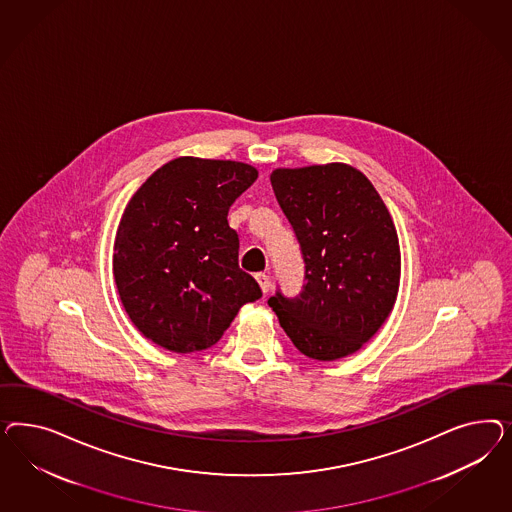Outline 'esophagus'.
I'll return each instance as SVG.
<instances>
[{"instance_id":"34e87169","label":"esophagus","mask_w":512,"mask_h":512,"mask_svg":"<svg viewBox=\"0 0 512 512\" xmlns=\"http://www.w3.org/2000/svg\"><path fill=\"white\" fill-rule=\"evenodd\" d=\"M257 279V283H259V287H261V291H263L264 295L270 291V278L266 276V274H257L255 276Z\"/></svg>"}]
</instances>
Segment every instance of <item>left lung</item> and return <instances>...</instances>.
Masks as SVG:
<instances>
[{
  "label": "left lung",
  "instance_id": "8db88e82",
  "mask_svg": "<svg viewBox=\"0 0 512 512\" xmlns=\"http://www.w3.org/2000/svg\"><path fill=\"white\" fill-rule=\"evenodd\" d=\"M276 199L306 263L300 295L268 300L296 349L313 360L357 353L394 308L402 257L387 206L345 163L276 169Z\"/></svg>",
  "mask_w": 512,
  "mask_h": 512
}]
</instances>
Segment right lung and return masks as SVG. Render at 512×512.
Returning a JSON list of instances; mask_svg holds the SVG:
<instances>
[{
	"label": "right lung",
	"instance_id": "1",
	"mask_svg": "<svg viewBox=\"0 0 512 512\" xmlns=\"http://www.w3.org/2000/svg\"><path fill=\"white\" fill-rule=\"evenodd\" d=\"M259 172L240 161L176 157L137 189L120 219L112 274L140 334L172 353L212 347L263 293L238 266L229 208Z\"/></svg>",
	"mask_w": 512,
	"mask_h": 512
}]
</instances>
